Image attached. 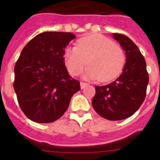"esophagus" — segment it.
<instances>
[{"label": "esophagus", "instance_id": "1", "mask_svg": "<svg viewBox=\"0 0 160 160\" xmlns=\"http://www.w3.org/2000/svg\"><path fill=\"white\" fill-rule=\"evenodd\" d=\"M88 86V84L86 82H81L80 83V87H81V89H84L85 87H87Z\"/></svg>", "mask_w": 160, "mask_h": 160}]
</instances>
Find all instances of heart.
<instances>
[{
	"mask_svg": "<svg viewBox=\"0 0 160 160\" xmlns=\"http://www.w3.org/2000/svg\"><path fill=\"white\" fill-rule=\"evenodd\" d=\"M68 71L77 75L87 64L84 77L109 82L118 76L126 62L123 49L112 40L99 34L80 38L76 47H68L64 52Z\"/></svg>",
	"mask_w": 160,
	"mask_h": 160,
	"instance_id": "1",
	"label": "heart"
}]
</instances>
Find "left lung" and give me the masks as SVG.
I'll use <instances>...</instances> for the list:
<instances>
[{
	"label": "left lung",
	"mask_w": 160,
	"mask_h": 160,
	"mask_svg": "<svg viewBox=\"0 0 160 160\" xmlns=\"http://www.w3.org/2000/svg\"><path fill=\"white\" fill-rule=\"evenodd\" d=\"M112 37L125 52V66L114 82L96 86L92 106L102 118L117 121L129 118L140 107L145 99L149 78L145 59L136 45L123 34L113 33Z\"/></svg>",
	"instance_id": "1"
}]
</instances>
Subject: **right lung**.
<instances>
[{
    "label": "right lung",
    "mask_w": 160,
    "mask_h": 160,
    "mask_svg": "<svg viewBox=\"0 0 160 160\" xmlns=\"http://www.w3.org/2000/svg\"><path fill=\"white\" fill-rule=\"evenodd\" d=\"M76 38L72 32H44L22 49L14 67L13 88L20 107L30 120L49 123L68 109L80 82L65 66V49Z\"/></svg>",
    "instance_id": "right-lung-1"
}]
</instances>
